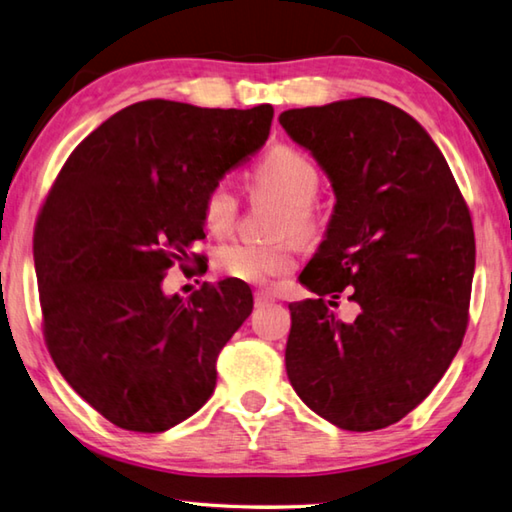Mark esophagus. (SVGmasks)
Wrapping results in <instances>:
<instances>
[{
  "mask_svg": "<svg viewBox=\"0 0 512 512\" xmlns=\"http://www.w3.org/2000/svg\"><path fill=\"white\" fill-rule=\"evenodd\" d=\"M271 302H275V297L271 293H266V291H257L255 293V304L257 306H264V304H271Z\"/></svg>",
  "mask_w": 512,
  "mask_h": 512,
  "instance_id": "1",
  "label": "esophagus"
}]
</instances>
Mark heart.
I'll return each mask as SVG.
<instances>
[{
  "label": "heart",
  "mask_w": 512,
  "mask_h": 512,
  "mask_svg": "<svg viewBox=\"0 0 512 512\" xmlns=\"http://www.w3.org/2000/svg\"><path fill=\"white\" fill-rule=\"evenodd\" d=\"M255 192L282 201L277 235H293L300 241H313L322 232V212L315 203L320 174L309 156L288 145L268 150L253 170ZM203 224L215 235H228L237 226L239 199L228 181H215L206 190L201 206ZM215 266L232 280L262 286L295 268V244L280 239L273 244L228 241L215 253Z\"/></svg>",
  "instance_id": "obj_1"
}]
</instances>
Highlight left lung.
Returning <instances> with one entry per match:
<instances>
[{"label": "left lung", "instance_id": "1", "mask_svg": "<svg viewBox=\"0 0 512 512\" xmlns=\"http://www.w3.org/2000/svg\"><path fill=\"white\" fill-rule=\"evenodd\" d=\"M280 123L336 192L327 239L300 275L318 297L288 304V380L342 430H383L430 396L466 336L470 208L439 147L389 102L288 109ZM342 292L361 306L353 323L330 309Z\"/></svg>", "mask_w": 512, "mask_h": 512}]
</instances>
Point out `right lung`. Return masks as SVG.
I'll return each instance as SVG.
<instances>
[{"label":"right lung","instance_id":"right-lung-1","mask_svg":"<svg viewBox=\"0 0 512 512\" xmlns=\"http://www.w3.org/2000/svg\"><path fill=\"white\" fill-rule=\"evenodd\" d=\"M273 107L143 100L94 129L37 212L33 257L46 349L80 398L118 427L156 434L201 410L217 358L253 311L248 284L163 277L203 232L212 183L266 143Z\"/></svg>","mask_w":512,"mask_h":512}]
</instances>
